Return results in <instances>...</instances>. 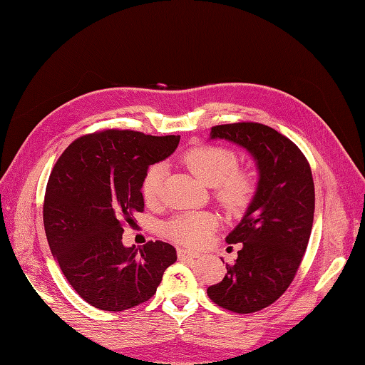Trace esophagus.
<instances>
[{"instance_id":"esophagus-1","label":"esophagus","mask_w":365,"mask_h":365,"mask_svg":"<svg viewBox=\"0 0 365 365\" xmlns=\"http://www.w3.org/2000/svg\"><path fill=\"white\" fill-rule=\"evenodd\" d=\"M177 255H178V259H196V257H199V252H196V251H190V250H183V247H180V250L177 251Z\"/></svg>"}]
</instances>
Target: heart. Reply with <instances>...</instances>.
Listing matches in <instances>:
<instances>
[{
  "label": "heart",
  "mask_w": 365,
  "mask_h": 365,
  "mask_svg": "<svg viewBox=\"0 0 365 365\" xmlns=\"http://www.w3.org/2000/svg\"><path fill=\"white\" fill-rule=\"evenodd\" d=\"M183 165L207 187H212L213 199L224 210L234 215L243 213L251 205L259 188L257 174L250 168H240L237 155L221 145L200 144L183 153ZM165 168L150 165L141 180V195L149 205H158L163 196ZM212 213H183L170 220L165 234L174 242L187 246H199L207 242L216 229Z\"/></svg>",
  "instance_id": "1"
}]
</instances>
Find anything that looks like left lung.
Wrapping results in <instances>:
<instances>
[{"label": "left lung", "mask_w": 365, "mask_h": 365, "mask_svg": "<svg viewBox=\"0 0 365 365\" xmlns=\"http://www.w3.org/2000/svg\"><path fill=\"white\" fill-rule=\"evenodd\" d=\"M210 136L242 145L257 160V195L226 238L242 250L222 281L207 289L220 307L252 314L281 298L301 265L314 224L312 170L297 144L263 123H224L212 127Z\"/></svg>", "instance_id": "1"}]
</instances>
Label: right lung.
I'll return each instance as SVG.
<instances>
[{"instance_id": "add662e5", "label": "right lung", "mask_w": 365, "mask_h": 365, "mask_svg": "<svg viewBox=\"0 0 365 365\" xmlns=\"http://www.w3.org/2000/svg\"><path fill=\"white\" fill-rule=\"evenodd\" d=\"M180 136L102 130L80 136L54 165L43 199L51 254L80 297L102 311L120 312L149 301L175 247L147 242L122 245L125 226L144 210L145 169L168 158Z\"/></svg>"}]
</instances>
